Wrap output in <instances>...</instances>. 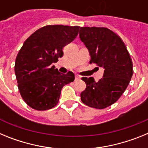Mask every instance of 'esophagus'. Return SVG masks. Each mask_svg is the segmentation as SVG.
<instances>
[{"label": "esophagus", "mask_w": 148, "mask_h": 148, "mask_svg": "<svg viewBox=\"0 0 148 148\" xmlns=\"http://www.w3.org/2000/svg\"><path fill=\"white\" fill-rule=\"evenodd\" d=\"M80 78H81V77L79 76V75H75V81L78 80V79H80Z\"/></svg>", "instance_id": "34e87169"}]
</instances>
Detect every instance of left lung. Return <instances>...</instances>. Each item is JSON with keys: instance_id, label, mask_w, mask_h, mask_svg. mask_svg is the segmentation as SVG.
<instances>
[{"instance_id": "left-lung-1", "label": "left lung", "mask_w": 148, "mask_h": 148, "mask_svg": "<svg viewBox=\"0 0 148 148\" xmlns=\"http://www.w3.org/2000/svg\"><path fill=\"white\" fill-rule=\"evenodd\" d=\"M81 40L88 49L90 64L104 69L103 78L82 77L87 84L81 93L82 102L90 108L104 109L114 104L127 87L133 75V62L121 38L105 27H81Z\"/></svg>"}]
</instances>
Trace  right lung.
<instances>
[{
    "mask_svg": "<svg viewBox=\"0 0 148 148\" xmlns=\"http://www.w3.org/2000/svg\"><path fill=\"white\" fill-rule=\"evenodd\" d=\"M80 27L47 25L24 41L16 57L15 73L23 101L32 109L47 110L58 103L63 87L75 75L59 73L53 63L63 56V47L76 38Z\"/></svg>",
    "mask_w": 148,
    "mask_h": 148,
    "instance_id": "right-lung-1",
    "label": "right lung"
}]
</instances>
